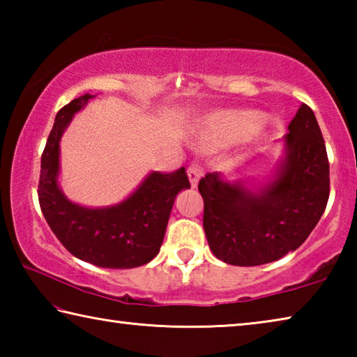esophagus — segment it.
I'll use <instances>...</instances> for the list:
<instances>
[{
	"mask_svg": "<svg viewBox=\"0 0 357 357\" xmlns=\"http://www.w3.org/2000/svg\"><path fill=\"white\" fill-rule=\"evenodd\" d=\"M187 176H189V181H190V185L192 187H197L198 181H200V178L203 176V167L200 162L193 160L190 167L187 168Z\"/></svg>",
	"mask_w": 357,
	"mask_h": 357,
	"instance_id": "1",
	"label": "esophagus"
}]
</instances>
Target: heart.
Instances as JSON below:
<instances>
[{
	"mask_svg": "<svg viewBox=\"0 0 357 357\" xmlns=\"http://www.w3.org/2000/svg\"><path fill=\"white\" fill-rule=\"evenodd\" d=\"M255 121V114L247 112L220 113L211 121L206 134L203 135L202 140L204 144H208V146L222 144L239 135L241 132H244L247 128H250Z\"/></svg>",
	"mask_w": 357,
	"mask_h": 357,
	"instance_id": "heart-1",
	"label": "heart"
}]
</instances>
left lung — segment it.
I'll return each instance as SVG.
<instances>
[{"instance_id": "8db88e82", "label": "left lung", "mask_w": 357, "mask_h": 357, "mask_svg": "<svg viewBox=\"0 0 357 357\" xmlns=\"http://www.w3.org/2000/svg\"><path fill=\"white\" fill-rule=\"evenodd\" d=\"M285 159L258 190L208 173L198 183L203 228L214 255L228 264L277 261L309 238L329 200V160L315 113L302 104L288 126Z\"/></svg>"}]
</instances>
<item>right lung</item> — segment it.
I'll return each mask as SVG.
<instances>
[{"mask_svg":"<svg viewBox=\"0 0 357 357\" xmlns=\"http://www.w3.org/2000/svg\"><path fill=\"white\" fill-rule=\"evenodd\" d=\"M93 94L70 100L56 113L40 159L39 204L48 227L72 255L100 268L130 269L160 250L174 198L190 189L185 168L153 172L129 198L108 208H84L66 198L58 185L59 140L74 113Z\"/></svg>","mask_w":357,"mask_h":357,"instance_id":"add662e5","label":"right lung"}]
</instances>
